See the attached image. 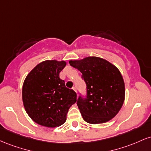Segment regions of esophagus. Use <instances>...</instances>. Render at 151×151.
<instances>
[{
  "mask_svg": "<svg viewBox=\"0 0 151 151\" xmlns=\"http://www.w3.org/2000/svg\"><path fill=\"white\" fill-rule=\"evenodd\" d=\"M72 89H73V90H74V91H75V92H76V93H77V88H76V87H75V86H73V87H72Z\"/></svg>",
  "mask_w": 151,
  "mask_h": 151,
  "instance_id": "esophagus-1",
  "label": "esophagus"
}]
</instances>
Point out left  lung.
Returning <instances> with one entry per match:
<instances>
[{
  "instance_id": "left-lung-1",
  "label": "left lung",
  "mask_w": 151,
  "mask_h": 151,
  "mask_svg": "<svg viewBox=\"0 0 151 151\" xmlns=\"http://www.w3.org/2000/svg\"><path fill=\"white\" fill-rule=\"evenodd\" d=\"M82 74L87 96H79L77 106L83 119L91 124H103L116 116L125 99V84L115 65L98 57L70 60Z\"/></svg>"
}]
</instances>
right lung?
I'll list each match as a JSON object with an SVG mask.
<instances>
[{
    "label": "right lung",
    "instance_id": "obj_1",
    "mask_svg": "<svg viewBox=\"0 0 151 151\" xmlns=\"http://www.w3.org/2000/svg\"><path fill=\"white\" fill-rule=\"evenodd\" d=\"M67 65L64 60H45L29 72L22 85L24 107L32 121L39 125L55 128L62 125L77 93L65 86L60 78Z\"/></svg>",
    "mask_w": 151,
    "mask_h": 151
}]
</instances>
